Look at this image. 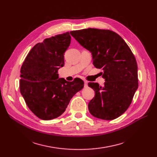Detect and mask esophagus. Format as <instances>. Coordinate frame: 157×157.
I'll return each mask as SVG.
<instances>
[{
	"instance_id": "esophagus-1",
	"label": "esophagus",
	"mask_w": 157,
	"mask_h": 157,
	"mask_svg": "<svg viewBox=\"0 0 157 157\" xmlns=\"http://www.w3.org/2000/svg\"><path fill=\"white\" fill-rule=\"evenodd\" d=\"M84 88H86V87H88V82L87 81H85L84 80Z\"/></svg>"
}]
</instances>
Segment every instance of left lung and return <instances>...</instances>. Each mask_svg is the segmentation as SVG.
I'll return each mask as SVG.
<instances>
[{
  "label": "left lung",
  "mask_w": 157,
  "mask_h": 157,
  "mask_svg": "<svg viewBox=\"0 0 157 157\" xmlns=\"http://www.w3.org/2000/svg\"><path fill=\"white\" fill-rule=\"evenodd\" d=\"M70 34L91 52L95 67L103 70V86L88 84L95 91L88 103L90 114L103 120L115 119L127 110L138 88L134 54L122 38L110 30L88 28Z\"/></svg>",
  "instance_id": "obj_1"
}]
</instances>
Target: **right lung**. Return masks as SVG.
<instances>
[{
  "instance_id": "add662e5",
  "label": "right lung",
  "mask_w": 157,
  "mask_h": 157,
  "mask_svg": "<svg viewBox=\"0 0 157 157\" xmlns=\"http://www.w3.org/2000/svg\"><path fill=\"white\" fill-rule=\"evenodd\" d=\"M69 32L37 43L21 67L20 92L28 107L40 119L48 121L64 113L71 99L84 87L80 78L69 82L59 78L64 53L71 43Z\"/></svg>"
}]
</instances>
